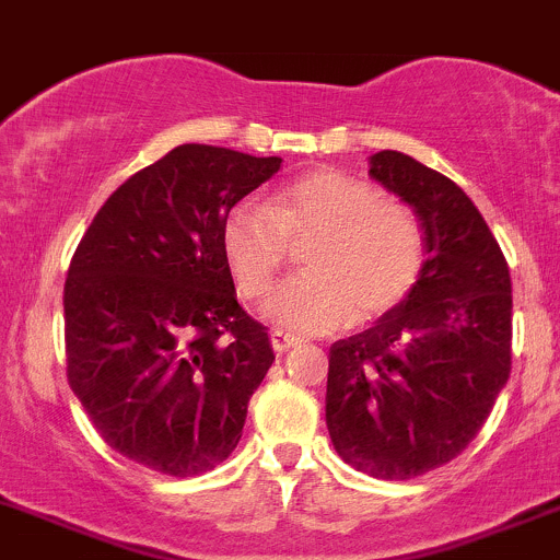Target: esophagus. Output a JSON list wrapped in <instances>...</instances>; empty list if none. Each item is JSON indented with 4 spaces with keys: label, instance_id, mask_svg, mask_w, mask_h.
I'll use <instances>...</instances> for the list:
<instances>
[{
    "label": "esophagus",
    "instance_id": "obj_1",
    "mask_svg": "<svg viewBox=\"0 0 560 560\" xmlns=\"http://www.w3.org/2000/svg\"><path fill=\"white\" fill-rule=\"evenodd\" d=\"M269 339H272V350L278 355H282L288 348H293V345L299 342L296 337H291V334H285V331H272V337H269Z\"/></svg>",
    "mask_w": 560,
    "mask_h": 560
}]
</instances>
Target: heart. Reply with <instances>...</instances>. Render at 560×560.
<instances>
[{
  "instance_id": "1",
  "label": "heart",
  "mask_w": 560,
  "mask_h": 560,
  "mask_svg": "<svg viewBox=\"0 0 560 560\" xmlns=\"http://www.w3.org/2000/svg\"><path fill=\"white\" fill-rule=\"evenodd\" d=\"M307 240L310 272L282 282L264 304V315L293 334L383 318L423 272V232L415 212L339 170L299 177L269 207L237 201L221 226L223 256L245 299L264 296L285 267L291 242Z\"/></svg>"
}]
</instances>
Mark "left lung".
<instances>
[{
    "label": "left lung",
    "instance_id": "8db88e82",
    "mask_svg": "<svg viewBox=\"0 0 560 560\" xmlns=\"http://www.w3.org/2000/svg\"><path fill=\"white\" fill-rule=\"evenodd\" d=\"M369 177L412 207L425 261L399 307L331 345L326 425L345 464L412 480L475 440L510 380V267L451 177L399 151L369 155Z\"/></svg>",
    "mask_w": 560,
    "mask_h": 560
}]
</instances>
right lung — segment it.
Instances as JSON below:
<instances>
[{
	"instance_id": "1",
	"label": "right lung",
	"mask_w": 560,
	"mask_h": 560,
	"mask_svg": "<svg viewBox=\"0 0 560 560\" xmlns=\"http://www.w3.org/2000/svg\"><path fill=\"white\" fill-rule=\"evenodd\" d=\"M280 164L177 145L113 191L74 250L67 377L102 440L135 464L194 477L237 447L275 353L237 304L221 226Z\"/></svg>"
}]
</instances>
